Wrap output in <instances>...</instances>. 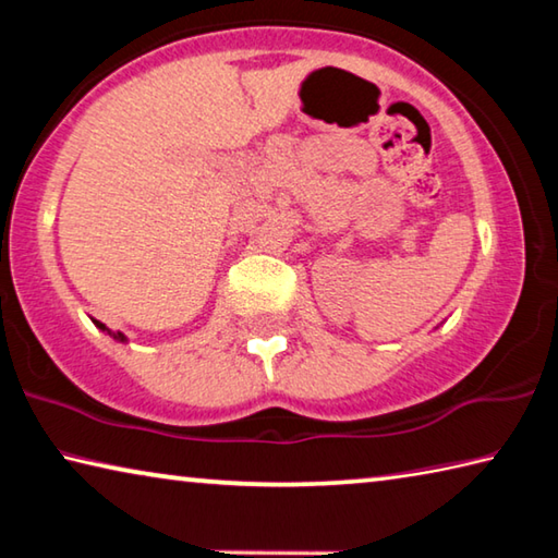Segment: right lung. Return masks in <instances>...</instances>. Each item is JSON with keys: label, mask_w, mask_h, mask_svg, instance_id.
Instances as JSON below:
<instances>
[{"label": "right lung", "mask_w": 558, "mask_h": 558, "mask_svg": "<svg viewBox=\"0 0 558 558\" xmlns=\"http://www.w3.org/2000/svg\"><path fill=\"white\" fill-rule=\"evenodd\" d=\"M100 329H106V325H100V323H96ZM108 335L112 337V339H120V342H125V335H122V332H110V329H108Z\"/></svg>", "instance_id": "add662e5"}]
</instances>
